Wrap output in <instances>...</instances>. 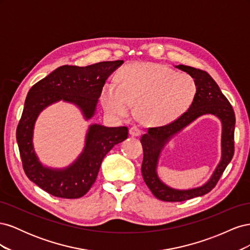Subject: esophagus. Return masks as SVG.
Segmentation results:
<instances>
[{"instance_id":"esophagus-1","label":"esophagus","mask_w":250,"mask_h":250,"mask_svg":"<svg viewBox=\"0 0 250 250\" xmlns=\"http://www.w3.org/2000/svg\"><path fill=\"white\" fill-rule=\"evenodd\" d=\"M129 134L132 135V137H140L142 134V130L137 126H132L129 129Z\"/></svg>"}]
</instances>
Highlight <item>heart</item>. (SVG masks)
Segmentation results:
<instances>
[{"label": "heart", "mask_w": 250, "mask_h": 250, "mask_svg": "<svg viewBox=\"0 0 250 250\" xmlns=\"http://www.w3.org/2000/svg\"><path fill=\"white\" fill-rule=\"evenodd\" d=\"M197 84L188 74L177 73L156 63H131L120 72L119 84L105 83L101 93L104 108L112 115L126 116L131 104L143 123L165 125L190 107Z\"/></svg>", "instance_id": "obj_1"}]
</instances>
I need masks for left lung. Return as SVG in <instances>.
I'll list each match as a JSON object with an SVG mask.
<instances>
[{"label": "left lung", "mask_w": 250, "mask_h": 250, "mask_svg": "<svg viewBox=\"0 0 250 250\" xmlns=\"http://www.w3.org/2000/svg\"><path fill=\"white\" fill-rule=\"evenodd\" d=\"M177 69L187 72L197 84V92L188 109L173 122L158 127H149L147 133L143 134L141 143L144 151L142 174L150 191L157 199L169 202H181L198 196L206 195L216 187L225 168L234 153V124L236 117L229 101L219 88L215 80L206 72L195 67L179 64ZM210 113L218 116L223 122V160L213 176L201 187L187 191L174 190L164 185L157 177V158L164 144L172 135L202 114Z\"/></svg>", "instance_id": "8db88e82"}]
</instances>
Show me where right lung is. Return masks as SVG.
<instances>
[{
    "label": "right lung",
    "instance_id": "1",
    "mask_svg": "<svg viewBox=\"0 0 250 250\" xmlns=\"http://www.w3.org/2000/svg\"><path fill=\"white\" fill-rule=\"evenodd\" d=\"M123 62L124 60H115L87 66L62 65L30 88L17 128V141L27 177L43 191L65 199L84 196L96 181L105 155L128 138V128L92 125L84 151L78 160L64 170H52L41 165L32 145L33 127L39 113L48 105L64 100L78 105L85 119H90L105 81Z\"/></svg>",
    "mask_w": 250,
    "mask_h": 250
}]
</instances>
